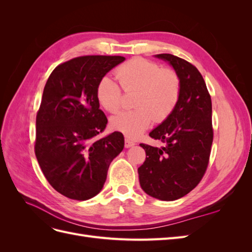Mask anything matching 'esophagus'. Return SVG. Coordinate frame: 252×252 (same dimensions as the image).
Instances as JSON below:
<instances>
[{"mask_svg":"<svg viewBox=\"0 0 252 252\" xmlns=\"http://www.w3.org/2000/svg\"><path fill=\"white\" fill-rule=\"evenodd\" d=\"M134 144H135L134 142H132L130 139L127 138V136H126V138H125V147H126V148H129V147L133 146Z\"/></svg>","mask_w":252,"mask_h":252,"instance_id":"obj_1","label":"esophagus"}]
</instances>
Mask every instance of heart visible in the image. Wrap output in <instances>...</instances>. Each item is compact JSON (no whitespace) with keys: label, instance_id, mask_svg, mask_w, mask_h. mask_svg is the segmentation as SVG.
Wrapping results in <instances>:
<instances>
[{"label":"heart","instance_id":"obj_1","mask_svg":"<svg viewBox=\"0 0 252 252\" xmlns=\"http://www.w3.org/2000/svg\"><path fill=\"white\" fill-rule=\"evenodd\" d=\"M122 87L127 93L136 90V108L114 116L110 125L114 130L130 138L140 135L154 120L158 123L168 119L180 101L182 83L178 72L162 68L152 61L134 58L116 70ZM96 100L108 112H118L123 105V90L117 82L105 75L96 85Z\"/></svg>","mask_w":252,"mask_h":252}]
</instances>
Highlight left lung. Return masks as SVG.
Listing matches in <instances>:
<instances>
[{
  "instance_id": "left-lung-1",
  "label": "left lung",
  "mask_w": 252,
  "mask_h": 252,
  "mask_svg": "<svg viewBox=\"0 0 252 252\" xmlns=\"http://www.w3.org/2000/svg\"><path fill=\"white\" fill-rule=\"evenodd\" d=\"M168 62L181 78L180 101L171 116L152 130L163 147L140 144L146 158L139 167L142 189L162 201H174L194 189L208 167L213 141L212 105L200 71L169 53L156 56Z\"/></svg>"
}]
</instances>
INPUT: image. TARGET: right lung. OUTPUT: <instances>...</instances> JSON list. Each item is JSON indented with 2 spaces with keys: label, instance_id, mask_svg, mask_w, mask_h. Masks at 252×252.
<instances>
[{
  "label": "right lung",
  "instance_id": "right-lung-1",
  "mask_svg": "<svg viewBox=\"0 0 252 252\" xmlns=\"http://www.w3.org/2000/svg\"><path fill=\"white\" fill-rule=\"evenodd\" d=\"M125 61L120 56H84L57 66L44 87L36 113L34 152L49 184L71 200L101 191L112 159L124 148L114 131L103 139L107 118L96 100V85Z\"/></svg>",
  "mask_w": 252,
  "mask_h": 252
}]
</instances>
